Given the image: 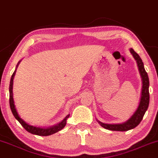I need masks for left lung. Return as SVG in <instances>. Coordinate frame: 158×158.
<instances>
[{
  "instance_id": "1",
  "label": "left lung",
  "mask_w": 158,
  "mask_h": 158,
  "mask_svg": "<svg viewBox=\"0 0 158 158\" xmlns=\"http://www.w3.org/2000/svg\"><path fill=\"white\" fill-rule=\"evenodd\" d=\"M130 52L132 54L135 60H136L137 64L138 66V70H139L140 74L142 78V90H141V96H140V100L139 105L137 108L136 111L135 112L133 115L131 116L129 120L126 122L122 123H118V124H108V123H104L98 121L99 124L104 128L107 130L112 131H128L132 129L135 128L138 126L140 123V121L143 119V117L145 114L146 111L148 109L149 104V81L148 74L145 71L143 63L142 60L140 59V56L132 48H130Z\"/></svg>"
}]
</instances>
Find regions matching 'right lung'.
Returning a JSON list of instances; mask_svg holds the SVG:
<instances>
[{"label": "right lung", "instance_id": "1", "mask_svg": "<svg viewBox=\"0 0 158 158\" xmlns=\"http://www.w3.org/2000/svg\"><path fill=\"white\" fill-rule=\"evenodd\" d=\"M19 63H20V62H18V65H17V68H18ZM15 72H16V70H15V72L12 74V77H11L10 85H9V105H10L11 110H12V113L13 115H14L15 118L20 122V124L23 127V128L26 131H28V132H30V133L31 134L37 135H40V136L51 135L56 133V132H57L61 130H62V129L64 127V126L66 125V121H67V119L69 118L70 115H68L67 116L64 118L63 120L61 121L60 123H59L56 125H54V126L53 127H48V128H43V127H37L31 126V125L28 124V123H26V121H24L19 116L18 112H17V110L15 106L14 99H13V93H12L13 79H14V77L15 75Z\"/></svg>", "mask_w": 158, "mask_h": 158}]
</instances>
